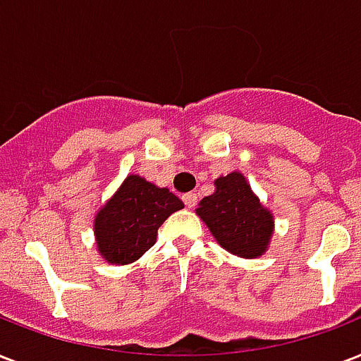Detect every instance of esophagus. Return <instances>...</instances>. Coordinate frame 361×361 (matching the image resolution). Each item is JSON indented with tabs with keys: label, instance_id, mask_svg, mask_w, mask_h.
<instances>
[{
	"label": "esophagus",
	"instance_id": "esophagus-1",
	"mask_svg": "<svg viewBox=\"0 0 361 361\" xmlns=\"http://www.w3.org/2000/svg\"><path fill=\"white\" fill-rule=\"evenodd\" d=\"M183 201H184V205L188 207V209H194L195 203H197V195H195L194 192H190V194H184Z\"/></svg>",
	"mask_w": 361,
	"mask_h": 361
}]
</instances>
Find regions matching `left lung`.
<instances>
[{
	"instance_id": "8db88e82",
	"label": "left lung",
	"mask_w": 361,
	"mask_h": 361,
	"mask_svg": "<svg viewBox=\"0 0 361 361\" xmlns=\"http://www.w3.org/2000/svg\"><path fill=\"white\" fill-rule=\"evenodd\" d=\"M214 237L230 254L254 259L264 256L275 233L273 212L252 192L241 171H231L214 180V192L195 209Z\"/></svg>"
}]
</instances>
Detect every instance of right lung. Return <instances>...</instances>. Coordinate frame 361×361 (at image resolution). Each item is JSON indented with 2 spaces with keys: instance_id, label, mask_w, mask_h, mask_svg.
Wrapping results in <instances>:
<instances>
[{
  "instance_id": "add662e5",
  "label": "right lung",
  "mask_w": 361,
  "mask_h": 361,
  "mask_svg": "<svg viewBox=\"0 0 361 361\" xmlns=\"http://www.w3.org/2000/svg\"><path fill=\"white\" fill-rule=\"evenodd\" d=\"M184 203L141 175H128L94 216L96 248L107 264L128 265L156 243L158 228Z\"/></svg>"
}]
</instances>
